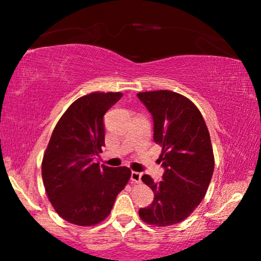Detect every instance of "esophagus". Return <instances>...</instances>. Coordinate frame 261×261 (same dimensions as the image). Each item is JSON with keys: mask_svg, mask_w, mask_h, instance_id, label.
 Segmentation results:
<instances>
[{"mask_svg": "<svg viewBox=\"0 0 261 261\" xmlns=\"http://www.w3.org/2000/svg\"><path fill=\"white\" fill-rule=\"evenodd\" d=\"M130 180L132 183H141V173L133 171L130 174Z\"/></svg>", "mask_w": 261, "mask_h": 261, "instance_id": "1", "label": "esophagus"}]
</instances>
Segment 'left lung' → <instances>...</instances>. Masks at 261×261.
I'll list each match as a JSON object with an SVG mask.
<instances>
[{"label": "left lung", "instance_id": "left-lung-1", "mask_svg": "<svg viewBox=\"0 0 261 261\" xmlns=\"http://www.w3.org/2000/svg\"><path fill=\"white\" fill-rule=\"evenodd\" d=\"M138 97L153 117V140L162 147L158 160L165 170L159 183L142 176L154 199L139 216L153 226H172L187 219L208 190L215 165L209 130L197 107L183 95L158 90Z\"/></svg>", "mask_w": 261, "mask_h": 261}]
</instances>
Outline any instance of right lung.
Listing matches in <instances>:
<instances>
[{"label":"right lung","mask_w":261,"mask_h":261,"mask_svg":"<svg viewBox=\"0 0 261 261\" xmlns=\"http://www.w3.org/2000/svg\"><path fill=\"white\" fill-rule=\"evenodd\" d=\"M121 97V92L85 95L67 108L53 129L41 174L49 202L67 222L84 227L102 222L129 180L128 167L94 160L105 146L103 116Z\"/></svg>","instance_id":"1"}]
</instances>
